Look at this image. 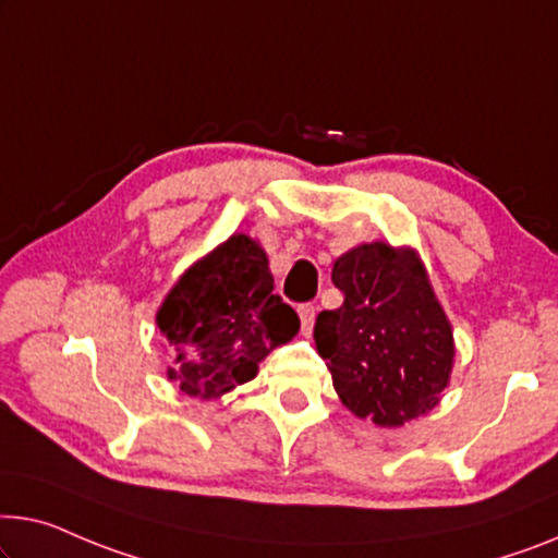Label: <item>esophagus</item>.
<instances>
[{
	"instance_id": "1",
	"label": "esophagus",
	"mask_w": 558,
	"mask_h": 558,
	"mask_svg": "<svg viewBox=\"0 0 558 558\" xmlns=\"http://www.w3.org/2000/svg\"><path fill=\"white\" fill-rule=\"evenodd\" d=\"M298 315H301L303 336H311L313 323H315V307L313 305H301V307H298Z\"/></svg>"
}]
</instances>
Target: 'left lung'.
I'll use <instances>...</instances> for the list:
<instances>
[{
    "label": "left lung",
    "instance_id": "obj_1",
    "mask_svg": "<svg viewBox=\"0 0 558 558\" xmlns=\"http://www.w3.org/2000/svg\"><path fill=\"white\" fill-rule=\"evenodd\" d=\"M343 305L315 320V345L343 405L398 428L428 413L451 380L453 330L413 247L365 243L340 255Z\"/></svg>",
    "mask_w": 558,
    "mask_h": 558
}]
</instances>
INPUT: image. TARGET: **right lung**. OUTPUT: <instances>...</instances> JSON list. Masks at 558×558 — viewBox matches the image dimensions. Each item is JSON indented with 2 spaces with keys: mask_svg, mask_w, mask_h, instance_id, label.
<instances>
[{
  "mask_svg": "<svg viewBox=\"0 0 558 558\" xmlns=\"http://www.w3.org/2000/svg\"><path fill=\"white\" fill-rule=\"evenodd\" d=\"M157 328L174 348L168 378L182 393L210 401L253 380L257 363L290 343L301 320L272 293L257 240L235 232L182 272L157 311Z\"/></svg>",
  "mask_w": 558,
  "mask_h": 558,
  "instance_id": "right-lung-1",
  "label": "right lung"
}]
</instances>
